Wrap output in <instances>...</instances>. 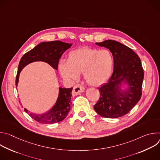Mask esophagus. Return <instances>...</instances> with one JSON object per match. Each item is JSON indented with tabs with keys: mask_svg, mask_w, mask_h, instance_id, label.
Returning a JSON list of instances; mask_svg holds the SVG:
<instances>
[{
	"mask_svg": "<svg viewBox=\"0 0 160 160\" xmlns=\"http://www.w3.org/2000/svg\"><path fill=\"white\" fill-rule=\"evenodd\" d=\"M85 90V88L80 85H76L73 89L72 91V95L73 96H77L82 92H83Z\"/></svg>",
	"mask_w": 160,
	"mask_h": 160,
	"instance_id": "esophagus-1",
	"label": "esophagus"
}]
</instances>
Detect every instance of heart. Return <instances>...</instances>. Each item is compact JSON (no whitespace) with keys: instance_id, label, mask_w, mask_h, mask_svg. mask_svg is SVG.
I'll use <instances>...</instances> for the list:
<instances>
[{"instance_id":"1","label":"heart","mask_w":160,"mask_h":160,"mask_svg":"<svg viewBox=\"0 0 160 160\" xmlns=\"http://www.w3.org/2000/svg\"><path fill=\"white\" fill-rule=\"evenodd\" d=\"M113 64V57L109 51L85 48L71 51L67 61L59 62L58 70L61 76L69 81L77 80L79 74L83 73L88 85L98 87L109 80Z\"/></svg>"}]
</instances>
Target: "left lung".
<instances>
[{
	"instance_id": "1",
	"label": "left lung",
	"mask_w": 160,
	"mask_h": 160,
	"mask_svg": "<svg viewBox=\"0 0 160 160\" xmlns=\"http://www.w3.org/2000/svg\"><path fill=\"white\" fill-rule=\"evenodd\" d=\"M96 44L111 51L114 68L108 82L99 88L100 98L94 109L102 117L119 118L127 114L141 98L144 79L141 61L132 49L119 42L106 40Z\"/></svg>"
}]
</instances>
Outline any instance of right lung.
Listing matches in <instances>:
<instances>
[{"instance_id": "obj_1", "label": "right lung", "mask_w": 160, "mask_h": 160, "mask_svg": "<svg viewBox=\"0 0 160 160\" xmlns=\"http://www.w3.org/2000/svg\"><path fill=\"white\" fill-rule=\"evenodd\" d=\"M72 43L56 40L52 42H43L25 54L21 58L16 78V86L18 87L21 72L30 63L36 61H42L49 64L54 69L58 70V65L62 54L65 51L70 48ZM73 88L59 87L57 100L51 109L42 114L30 112L26 108L25 111L35 121L43 124H52L62 121L72 106L71 98Z\"/></svg>"}]
</instances>
